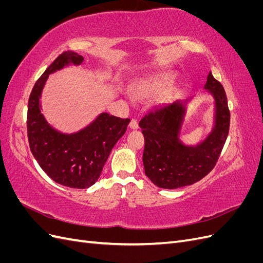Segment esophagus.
<instances>
[{
    "label": "esophagus",
    "mask_w": 263,
    "mask_h": 263,
    "mask_svg": "<svg viewBox=\"0 0 263 263\" xmlns=\"http://www.w3.org/2000/svg\"><path fill=\"white\" fill-rule=\"evenodd\" d=\"M129 127L132 129H137L138 128V122L136 118H132V121L129 123Z\"/></svg>",
    "instance_id": "obj_1"
}]
</instances>
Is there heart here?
<instances>
[{"mask_svg":"<svg viewBox=\"0 0 263 263\" xmlns=\"http://www.w3.org/2000/svg\"><path fill=\"white\" fill-rule=\"evenodd\" d=\"M149 90H150V86H149L148 84H145V85H142V86L139 87V89H138V93H139V94H145V93H147Z\"/></svg>","mask_w":263,"mask_h":263,"instance_id":"heart-1","label":"heart"}]
</instances>
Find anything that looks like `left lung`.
<instances>
[{
  "label": "left lung",
  "instance_id": "obj_1",
  "mask_svg": "<svg viewBox=\"0 0 263 263\" xmlns=\"http://www.w3.org/2000/svg\"><path fill=\"white\" fill-rule=\"evenodd\" d=\"M205 89L216 102V123L210 136L196 147H186L178 135L185 113L181 102L155 107L140 119L145 137L142 155L146 176L162 189H178L202 180L214 169L226 142L230 112L224 87L209 73Z\"/></svg>",
  "mask_w": 263,
  "mask_h": 263
}]
</instances>
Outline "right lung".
Wrapping results in <instances>:
<instances>
[{
    "instance_id": "1",
    "label": "right lung",
    "mask_w": 263,
    "mask_h": 263,
    "mask_svg": "<svg viewBox=\"0 0 263 263\" xmlns=\"http://www.w3.org/2000/svg\"><path fill=\"white\" fill-rule=\"evenodd\" d=\"M83 57L74 51L59 54L36 81L29 95L27 136L31 154L50 179L63 186L86 189L99 179L113 147L125 134L129 118L102 113L76 134L65 135L46 122L39 98L47 78L69 63L80 65Z\"/></svg>"
}]
</instances>
